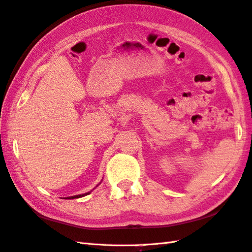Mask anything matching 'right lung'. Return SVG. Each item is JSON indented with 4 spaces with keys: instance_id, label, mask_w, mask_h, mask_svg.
Wrapping results in <instances>:
<instances>
[{
    "instance_id": "obj_1",
    "label": "right lung",
    "mask_w": 252,
    "mask_h": 252,
    "mask_svg": "<svg viewBox=\"0 0 252 252\" xmlns=\"http://www.w3.org/2000/svg\"><path fill=\"white\" fill-rule=\"evenodd\" d=\"M90 192H88V193H85V194H79V195H74V196H69V197H65V198H67V200H71V198H77V197H81V196H85V195H88L89 194Z\"/></svg>"
}]
</instances>
